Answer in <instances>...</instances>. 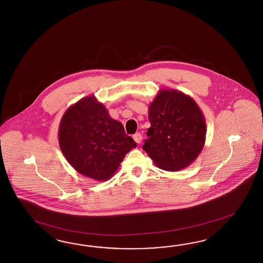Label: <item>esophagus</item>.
Returning a JSON list of instances; mask_svg holds the SVG:
<instances>
[{"label":"esophagus","instance_id":"34e87169","mask_svg":"<svg viewBox=\"0 0 263 263\" xmlns=\"http://www.w3.org/2000/svg\"><path fill=\"white\" fill-rule=\"evenodd\" d=\"M133 139L137 143H141L142 141V135L141 133H136L135 135H133Z\"/></svg>","mask_w":263,"mask_h":263}]
</instances>
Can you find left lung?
<instances>
[{"label": "left lung", "mask_w": 263, "mask_h": 263, "mask_svg": "<svg viewBox=\"0 0 263 263\" xmlns=\"http://www.w3.org/2000/svg\"><path fill=\"white\" fill-rule=\"evenodd\" d=\"M148 128L142 145L158 167L179 171L198 157L206 141L203 112L190 96L163 89L148 107Z\"/></svg>", "instance_id": "obj_1"}]
</instances>
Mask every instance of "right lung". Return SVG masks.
I'll return each instance as SVG.
<instances>
[{"mask_svg":"<svg viewBox=\"0 0 263 263\" xmlns=\"http://www.w3.org/2000/svg\"><path fill=\"white\" fill-rule=\"evenodd\" d=\"M58 140L71 166L97 181L112 177L125 155L137 146L121 122L112 119L95 96L81 99L66 110Z\"/></svg>","mask_w":263,"mask_h":263,"instance_id":"1","label":"right lung"}]
</instances>
